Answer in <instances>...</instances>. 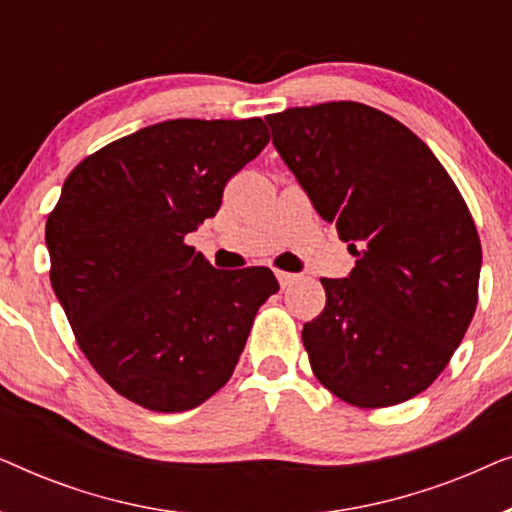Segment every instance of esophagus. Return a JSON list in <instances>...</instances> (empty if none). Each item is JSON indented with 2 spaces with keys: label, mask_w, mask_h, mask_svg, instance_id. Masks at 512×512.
I'll list each match as a JSON object with an SVG mask.
<instances>
[{
  "label": "esophagus",
  "mask_w": 512,
  "mask_h": 512,
  "mask_svg": "<svg viewBox=\"0 0 512 512\" xmlns=\"http://www.w3.org/2000/svg\"><path fill=\"white\" fill-rule=\"evenodd\" d=\"M275 275H277V279H279V284L284 286H289V284H293L298 279V275H293V272H284V270H275Z\"/></svg>",
  "instance_id": "34e87169"
}]
</instances>
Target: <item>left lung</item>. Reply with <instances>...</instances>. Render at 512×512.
<instances>
[{
    "instance_id": "8db88e82",
    "label": "left lung",
    "mask_w": 512,
    "mask_h": 512,
    "mask_svg": "<svg viewBox=\"0 0 512 512\" xmlns=\"http://www.w3.org/2000/svg\"><path fill=\"white\" fill-rule=\"evenodd\" d=\"M272 144L356 256L303 326L312 373L356 408L429 389L478 305L482 249L459 188L415 132L361 102L265 116Z\"/></svg>"
}]
</instances>
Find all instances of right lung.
Returning <instances> with one entry per match:
<instances>
[{
    "label": "right lung",
    "mask_w": 512,
    "mask_h": 512,
    "mask_svg": "<svg viewBox=\"0 0 512 512\" xmlns=\"http://www.w3.org/2000/svg\"><path fill=\"white\" fill-rule=\"evenodd\" d=\"M268 142L261 118L149 125L83 158L48 214L51 286L74 338L102 380L146 410L214 396L279 291L270 268L216 270L184 242Z\"/></svg>",
    "instance_id": "1"
}]
</instances>
